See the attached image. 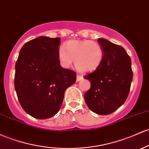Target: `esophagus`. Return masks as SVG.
<instances>
[{
  "label": "esophagus",
  "instance_id": "34e87169",
  "mask_svg": "<svg viewBox=\"0 0 149 149\" xmlns=\"http://www.w3.org/2000/svg\"><path fill=\"white\" fill-rule=\"evenodd\" d=\"M82 79H83L82 76H81V75H77V76H76V81H80Z\"/></svg>",
  "mask_w": 149,
  "mask_h": 149
}]
</instances>
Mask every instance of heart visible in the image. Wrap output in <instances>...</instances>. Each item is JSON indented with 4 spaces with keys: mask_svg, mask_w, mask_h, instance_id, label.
Returning <instances> with one entry per match:
<instances>
[{
    "mask_svg": "<svg viewBox=\"0 0 149 149\" xmlns=\"http://www.w3.org/2000/svg\"><path fill=\"white\" fill-rule=\"evenodd\" d=\"M58 58L62 66L69 67L75 60L78 71L90 72L100 64L103 52L100 44L91 40H72L66 42L58 51Z\"/></svg>",
    "mask_w": 149,
    "mask_h": 149,
    "instance_id": "obj_1",
    "label": "heart"
}]
</instances>
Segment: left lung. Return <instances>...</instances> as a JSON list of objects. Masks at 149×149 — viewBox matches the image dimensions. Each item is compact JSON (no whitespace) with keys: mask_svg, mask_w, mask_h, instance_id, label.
<instances>
[{"mask_svg":"<svg viewBox=\"0 0 149 149\" xmlns=\"http://www.w3.org/2000/svg\"><path fill=\"white\" fill-rule=\"evenodd\" d=\"M98 42L103 57L97 68L83 77L91 82L84 99L93 112L107 115L125 103L133 72L131 58L123 47L102 38H99Z\"/></svg>","mask_w":149,"mask_h":149,"instance_id":"left-lung-1","label":"left lung"}]
</instances>
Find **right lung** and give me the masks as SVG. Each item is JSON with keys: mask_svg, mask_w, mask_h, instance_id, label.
<instances>
[{"mask_svg": "<svg viewBox=\"0 0 149 149\" xmlns=\"http://www.w3.org/2000/svg\"><path fill=\"white\" fill-rule=\"evenodd\" d=\"M60 38L39 37L23 45L15 63V89L23 109L45 120L59 110L65 91L76 81V73L61 66Z\"/></svg>", "mask_w": 149, "mask_h": 149, "instance_id": "1", "label": "right lung"}]
</instances>
